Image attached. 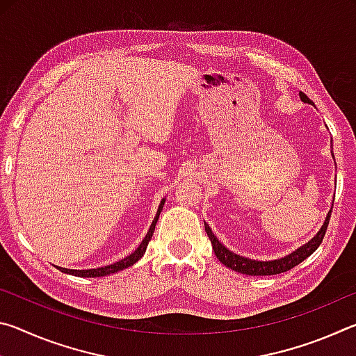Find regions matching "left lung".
Returning a JSON list of instances; mask_svg holds the SVG:
<instances>
[{
  "instance_id": "left-lung-1",
  "label": "left lung",
  "mask_w": 356,
  "mask_h": 356,
  "mask_svg": "<svg viewBox=\"0 0 356 356\" xmlns=\"http://www.w3.org/2000/svg\"><path fill=\"white\" fill-rule=\"evenodd\" d=\"M300 99L303 100L305 104H312V102L308 99V95L303 92H300ZM330 216H331V210L328 212L327 218H325L322 227L318 229V232L309 240L308 243H305L303 246H300V248L292 251L291 254L280 257V259H275V261H252V259L238 256V254H236V252L229 251L225 245L218 242V238L215 237V234L212 232V229L209 227V225L204 222V226H206V232L210 238V242H212V248L215 251V256L218 257V261L221 264H225L226 267L234 270V272H238L243 275L268 276V275H280V273L289 272V270L293 268L295 265H298L300 262H303L306 257H309L312 252L318 248V245L322 243L325 232H327L328 222H330Z\"/></svg>"
}]
</instances>
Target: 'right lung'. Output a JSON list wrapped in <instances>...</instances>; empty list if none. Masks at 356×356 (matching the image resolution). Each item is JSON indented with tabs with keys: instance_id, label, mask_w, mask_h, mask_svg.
Returning a JSON list of instances; mask_svg holds the SVG:
<instances>
[{
	"instance_id": "obj_1",
	"label": "right lung",
	"mask_w": 356,
	"mask_h": 356,
	"mask_svg": "<svg viewBox=\"0 0 356 356\" xmlns=\"http://www.w3.org/2000/svg\"><path fill=\"white\" fill-rule=\"evenodd\" d=\"M163 206H165V197L160 202L159 210H156V215H155V218L152 221V225H150V227H149L146 237L143 238V242L140 243V246H138V248L134 252H131L130 256L120 259V261L114 262L111 265H105V267H99V268H89V270H70V268H63V267H58V268L64 273H69V275H74V276H81V278H97V276H106V275H111V273H118L124 268H129L130 265H134L135 262L140 261V259L144 256V252H146L147 243L154 236L155 225H156V221H159V216H160L161 210H163Z\"/></svg>"
}]
</instances>
